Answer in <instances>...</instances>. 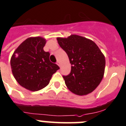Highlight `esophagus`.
Here are the masks:
<instances>
[{
  "label": "esophagus",
  "mask_w": 126,
  "mask_h": 126,
  "mask_svg": "<svg viewBox=\"0 0 126 126\" xmlns=\"http://www.w3.org/2000/svg\"><path fill=\"white\" fill-rule=\"evenodd\" d=\"M58 65H59V66H61V64H60V62H59V61H57V63H56Z\"/></svg>",
  "instance_id": "esophagus-1"
}]
</instances>
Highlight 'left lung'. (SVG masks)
Listing matches in <instances>:
<instances>
[{
    "mask_svg": "<svg viewBox=\"0 0 126 126\" xmlns=\"http://www.w3.org/2000/svg\"><path fill=\"white\" fill-rule=\"evenodd\" d=\"M57 40L72 65L70 74L63 76L67 87L78 95L92 93L100 83L105 67V59L98 47L91 40L76 34Z\"/></svg>",
    "mask_w": 126,
    "mask_h": 126,
    "instance_id": "1",
    "label": "left lung"
}]
</instances>
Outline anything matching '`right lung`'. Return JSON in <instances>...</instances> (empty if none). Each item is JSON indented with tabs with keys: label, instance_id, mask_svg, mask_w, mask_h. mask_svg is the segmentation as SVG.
<instances>
[{
	"label": "right lung",
	"instance_id": "1",
	"mask_svg": "<svg viewBox=\"0 0 126 126\" xmlns=\"http://www.w3.org/2000/svg\"><path fill=\"white\" fill-rule=\"evenodd\" d=\"M46 41L42 37L29 38L14 51L11 59L12 72L20 85L30 91H38L48 84L52 75L59 69L43 50Z\"/></svg>",
	"mask_w": 126,
	"mask_h": 126
}]
</instances>
